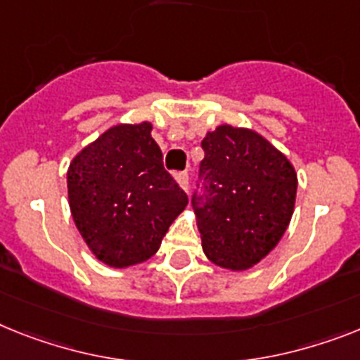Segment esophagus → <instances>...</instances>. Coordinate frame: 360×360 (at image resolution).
<instances>
[{
	"mask_svg": "<svg viewBox=\"0 0 360 360\" xmlns=\"http://www.w3.org/2000/svg\"><path fill=\"white\" fill-rule=\"evenodd\" d=\"M175 181L179 183V186L185 192H188V186H190V181H188V172H177L175 174Z\"/></svg>",
	"mask_w": 360,
	"mask_h": 360,
	"instance_id": "esophagus-1",
	"label": "esophagus"
}]
</instances>
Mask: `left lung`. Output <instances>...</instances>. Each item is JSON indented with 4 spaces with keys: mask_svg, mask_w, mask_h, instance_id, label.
Here are the masks:
<instances>
[{
    "mask_svg": "<svg viewBox=\"0 0 360 360\" xmlns=\"http://www.w3.org/2000/svg\"><path fill=\"white\" fill-rule=\"evenodd\" d=\"M192 207L203 250L219 267L243 271L271 252L291 221L297 174L262 135L229 124L201 141Z\"/></svg>",
    "mask_w": 360,
    "mask_h": 360,
    "instance_id": "8db88e82",
    "label": "left lung"
}]
</instances>
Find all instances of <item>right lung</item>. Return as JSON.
<instances>
[{
    "label": "right lung",
    "mask_w": 360,
    "mask_h": 360,
    "mask_svg": "<svg viewBox=\"0 0 360 360\" xmlns=\"http://www.w3.org/2000/svg\"><path fill=\"white\" fill-rule=\"evenodd\" d=\"M150 134V122L115 126L69 166L72 219L93 255L111 267L152 258L188 205Z\"/></svg>",
    "instance_id": "right-lung-1"
}]
</instances>
